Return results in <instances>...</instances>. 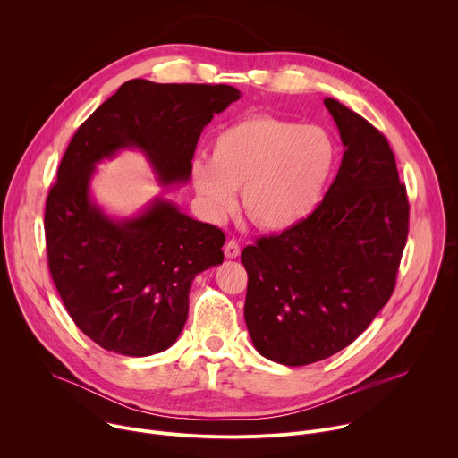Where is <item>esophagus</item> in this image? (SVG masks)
<instances>
[{
	"mask_svg": "<svg viewBox=\"0 0 458 458\" xmlns=\"http://www.w3.org/2000/svg\"><path fill=\"white\" fill-rule=\"evenodd\" d=\"M239 253H241L239 242H237L235 239H230V241L225 244V255H226L228 259H235V257H239Z\"/></svg>",
	"mask_w": 458,
	"mask_h": 458,
	"instance_id": "esophagus-1",
	"label": "esophagus"
}]
</instances>
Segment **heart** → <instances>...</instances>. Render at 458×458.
<instances>
[{
	"instance_id": "1",
	"label": "heart",
	"mask_w": 458,
	"mask_h": 458,
	"mask_svg": "<svg viewBox=\"0 0 458 458\" xmlns=\"http://www.w3.org/2000/svg\"><path fill=\"white\" fill-rule=\"evenodd\" d=\"M335 143L320 126L260 114L214 138L210 159L191 165V181L214 217L235 207L259 228L283 232L318 207L335 166Z\"/></svg>"
}]
</instances>
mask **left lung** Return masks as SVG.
<instances>
[{"instance_id": "obj_1", "label": "left lung", "mask_w": 458, "mask_h": 458, "mask_svg": "<svg viewBox=\"0 0 458 458\" xmlns=\"http://www.w3.org/2000/svg\"><path fill=\"white\" fill-rule=\"evenodd\" d=\"M344 156L324 199L302 223L242 250L244 320L255 350L304 366L350 346L394 293L410 203L387 140L326 98Z\"/></svg>"}]
</instances>
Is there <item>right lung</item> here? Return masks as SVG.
<instances>
[{"instance_id":"obj_1","label":"right lung","mask_w":458,"mask_h":458,"mask_svg":"<svg viewBox=\"0 0 458 458\" xmlns=\"http://www.w3.org/2000/svg\"><path fill=\"white\" fill-rule=\"evenodd\" d=\"M239 98L228 85L130 80L69 143L45 207L48 268L69 315L101 348L128 357L170 348L191 281L223 263L225 233L165 198L136 217H110L90 195L96 165L136 148L163 186L184 184L203 128Z\"/></svg>"}]
</instances>
